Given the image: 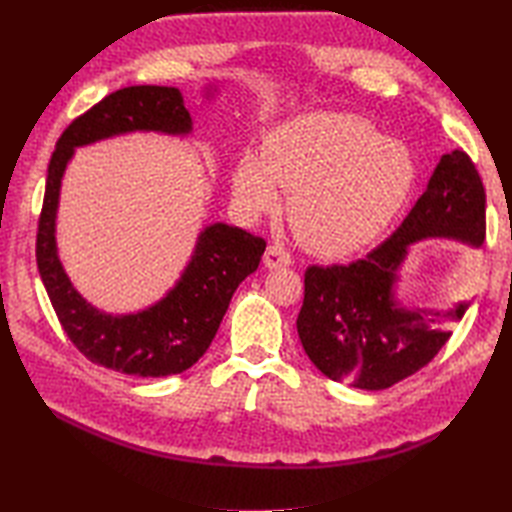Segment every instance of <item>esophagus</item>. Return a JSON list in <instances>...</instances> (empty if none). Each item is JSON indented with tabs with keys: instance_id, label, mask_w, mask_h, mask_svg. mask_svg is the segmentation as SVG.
Listing matches in <instances>:
<instances>
[{
	"instance_id": "esophagus-1",
	"label": "esophagus",
	"mask_w": 512,
	"mask_h": 512,
	"mask_svg": "<svg viewBox=\"0 0 512 512\" xmlns=\"http://www.w3.org/2000/svg\"><path fill=\"white\" fill-rule=\"evenodd\" d=\"M292 264V257L286 248H281L277 244L268 246L266 248V255H264V266L266 268H284Z\"/></svg>"
}]
</instances>
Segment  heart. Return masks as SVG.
Segmentation results:
<instances>
[{
	"instance_id": "obj_1",
	"label": "heart",
	"mask_w": 512,
	"mask_h": 512,
	"mask_svg": "<svg viewBox=\"0 0 512 512\" xmlns=\"http://www.w3.org/2000/svg\"><path fill=\"white\" fill-rule=\"evenodd\" d=\"M416 160L400 140L350 114H310L275 129L262 156L233 169L239 211L257 217L290 193L288 217L312 253L350 255L372 244L407 204Z\"/></svg>"
}]
</instances>
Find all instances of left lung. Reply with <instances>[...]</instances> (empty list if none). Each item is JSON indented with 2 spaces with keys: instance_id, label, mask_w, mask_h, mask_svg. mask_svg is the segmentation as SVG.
Instances as JSON below:
<instances>
[{
  "instance_id": "8db88e82",
  "label": "left lung",
  "mask_w": 512,
  "mask_h": 512,
  "mask_svg": "<svg viewBox=\"0 0 512 512\" xmlns=\"http://www.w3.org/2000/svg\"><path fill=\"white\" fill-rule=\"evenodd\" d=\"M486 193L464 151L444 154L427 189L389 239L347 266H310L297 332L310 361L339 383L387 389L416 374L449 341L471 301L449 310L422 308L398 295L409 248L424 239H453L480 248Z\"/></svg>"
}]
</instances>
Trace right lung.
Here are the masks:
<instances>
[{
  "instance_id": "1",
  "label": "right lung",
  "mask_w": 512,
  "mask_h": 512,
  "mask_svg": "<svg viewBox=\"0 0 512 512\" xmlns=\"http://www.w3.org/2000/svg\"><path fill=\"white\" fill-rule=\"evenodd\" d=\"M217 92V85H204L209 101ZM136 132L191 136L193 121L182 92L162 85H132L105 96L65 129L48 165L37 266L52 308L76 350L114 372L160 378L184 372L209 350L233 292L257 270L266 242L239 226L213 222L202 228L176 284L156 303L125 314L92 306L74 288L59 257L57 213L63 176L79 147Z\"/></svg>"
}]
</instances>
